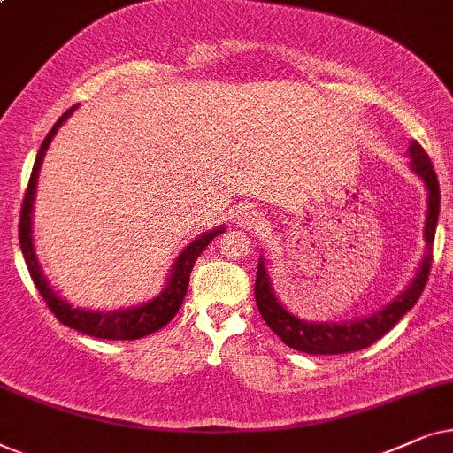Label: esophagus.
I'll list each match as a JSON object with an SVG mask.
<instances>
[{
  "mask_svg": "<svg viewBox=\"0 0 453 453\" xmlns=\"http://www.w3.org/2000/svg\"><path fill=\"white\" fill-rule=\"evenodd\" d=\"M263 221H265V217L255 209H244V211H240V215H238L240 227H244V230H261Z\"/></svg>",
  "mask_w": 453,
  "mask_h": 453,
  "instance_id": "obj_1",
  "label": "esophagus"
}]
</instances>
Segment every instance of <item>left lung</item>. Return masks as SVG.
Instances as JSON below:
<instances>
[{
  "instance_id": "1",
  "label": "left lung",
  "mask_w": 453,
  "mask_h": 453,
  "mask_svg": "<svg viewBox=\"0 0 453 453\" xmlns=\"http://www.w3.org/2000/svg\"><path fill=\"white\" fill-rule=\"evenodd\" d=\"M410 167L412 172L423 180L429 198H426V217H425V257L420 261L418 269L406 288L397 296L385 304L383 309L372 312V315L354 319V321L342 323H317L304 321L296 315H292L280 300H277L271 277L267 273V258L261 255L257 267V281H255V298L257 306L265 323L275 331V335L286 343V346L298 349L306 354H346L357 352V349L369 348L379 337H383L406 312L416 304L423 289L429 280L431 261H433V240H435L437 219H439V182L437 173L433 170L429 155L418 142L412 141L408 147Z\"/></svg>"
}]
</instances>
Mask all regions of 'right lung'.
Returning <instances> with one entry per match:
<instances>
[{"label": "right lung", "instance_id": "add662e5", "mask_svg": "<svg viewBox=\"0 0 453 453\" xmlns=\"http://www.w3.org/2000/svg\"><path fill=\"white\" fill-rule=\"evenodd\" d=\"M76 107L78 105L70 107V110L65 111L56 124H53L50 134L45 136L43 144H41L37 159H35L33 173H30L28 188H27V195H24V203L20 211V230H18L20 232V249H22L24 261H27L28 273L33 277L39 294L43 296L53 315H56L64 325H68V327L76 331H82V334L87 335L101 337V340H138V337L150 335L155 334V331H159L164 325H167L173 317H176V312L180 306H182V300L186 296V289H188L190 273H192V267H195L196 258L201 257V252L204 249H207L211 240L226 232V227L223 226L215 227V230L204 232L196 240H192V242L176 257V261H173L170 275H167L165 280V288L161 289L153 300H149V303L130 306V309H118V311L105 312V311L78 309V306L70 304L68 300L59 296L56 289L50 286V281H47L43 269H41L37 252H35L33 204H35V192H37L39 172H41V165H43L47 149H50L53 136L58 134L59 126H62L65 119L74 113Z\"/></svg>", "mask_w": 453, "mask_h": 453}]
</instances>
